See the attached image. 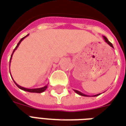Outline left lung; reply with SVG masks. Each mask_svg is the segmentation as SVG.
Wrapping results in <instances>:
<instances>
[{
  "instance_id": "1",
  "label": "left lung",
  "mask_w": 126,
  "mask_h": 126,
  "mask_svg": "<svg viewBox=\"0 0 126 126\" xmlns=\"http://www.w3.org/2000/svg\"><path fill=\"white\" fill-rule=\"evenodd\" d=\"M103 38H104V39L105 42H106V43H107V44H108V45H110L111 47L114 48V47H113V46H112V43H111V42L110 41H108V39H107V38H106V36H103ZM74 91H75V93H77V94H79V95H81V96H84V97H89L88 95H86V94H84V93H81V92H79V91H77V90H74ZM101 94V93H99V94H94V95H93L92 97H97V96H98V95H99V94Z\"/></svg>"
}]
</instances>
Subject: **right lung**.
<instances>
[{"instance_id":"1","label":"right lung","mask_w":126,"mask_h":126,"mask_svg":"<svg viewBox=\"0 0 126 126\" xmlns=\"http://www.w3.org/2000/svg\"><path fill=\"white\" fill-rule=\"evenodd\" d=\"M28 35H27L26 36H25L24 38H22L19 41V42L18 43V45H17V46L16 47V48H14V51H13V53H12V55H11V58H10V61H9V63L11 62V60H12V55H13V54H14V51H15L17 49V48L18 47V46L20 45V42H21L24 39H25L27 36H28ZM14 80V79H13ZM14 81V83L16 84V85L18 86V88H20V89H21V90H22V91H27V92H29V93H42V92H44V91L47 88V86H48V85H47V86H44V87H42V88H32V89H30V88H24V87H22V86H19V85L18 84H16V81Z\"/></svg>"}]
</instances>
